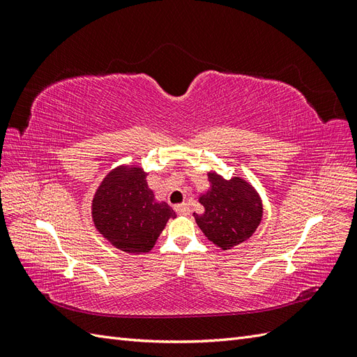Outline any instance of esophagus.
Instances as JSON below:
<instances>
[{"mask_svg": "<svg viewBox=\"0 0 357 357\" xmlns=\"http://www.w3.org/2000/svg\"><path fill=\"white\" fill-rule=\"evenodd\" d=\"M174 208H176V211H177L178 214H181V215H188V214L190 213V210H189V205H188L186 202H183V204H177Z\"/></svg>", "mask_w": 357, "mask_h": 357, "instance_id": "34e87169", "label": "esophagus"}]
</instances>
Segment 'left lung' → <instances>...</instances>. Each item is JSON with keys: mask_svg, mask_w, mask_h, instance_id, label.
Listing matches in <instances>:
<instances>
[{"mask_svg": "<svg viewBox=\"0 0 357 357\" xmlns=\"http://www.w3.org/2000/svg\"><path fill=\"white\" fill-rule=\"evenodd\" d=\"M210 190L199 197L204 214L195 220L204 235L222 250L248 240L262 219V202L256 190L240 177L225 180L208 172Z\"/></svg>", "mask_w": 357, "mask_h": 357, "instance_id": "1", "label": "left lung"}]
</instances>
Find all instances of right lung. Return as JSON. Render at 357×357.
<instances>
[{
  "label": "right lung",
  "mask_w": 357,
  "mask_h": 357,
  "mask_svg": "<svg viewBox=\"0 0 357 357\" xmlns=\"http://www.w3.org/2000/svg\"><path fill=\"white\" fill-rule=\"evenodd\" d=\"M147 174L138 167H117L107 174L92 201L95 228L125 253H147L176 213L156 202Z\"/></svg>",
  "instance_id": "right-lung-1"
}]
</instances>
